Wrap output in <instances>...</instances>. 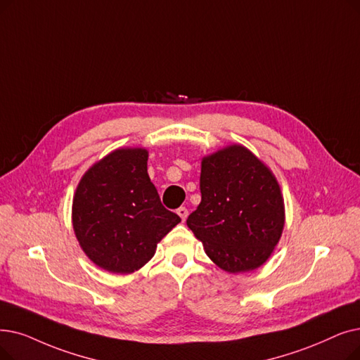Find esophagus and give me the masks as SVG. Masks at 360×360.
<instances>
[{"instance_id": "34e87169", "label": "esophagus", "mask_w": 360, "mask_h": 360, "mask_svg": "<svg viewBox=\"0 0 360 360\" xmlns=\"http://www.w3.org/2000/svg\"><path fill=\"white\" fill-rule=\"evenodd\" d=\"M176 213L179 214V217L182 219V221H185V219L188 217V209H186V207H179V209L176 210Z\"/></svg>"}]
</instances>
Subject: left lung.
<instances>
[{
  "label": "left lung",
  "mask_w": 360,
  "mask_h": 360,
  "mask_svg": "<svg viewBox=\"0 0 360 360\" xmlns=\"http://www.w3.org/2000/svg\"><path fill=\"white\" fill-rule=\"evenodd\" d=\"M201 202L186 225L209 259L228 274L260 268L285 225V206L274 172L241 144L201 159Z\"/></svg>",
  "instance_id": "1"
}]
</instances>
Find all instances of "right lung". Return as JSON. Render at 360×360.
<instances>
[{"label": "right lung", "mask_w": 360, "mask_h": 360, "mask_svg": "<svg viewBox=\"0 0 360 360\" xmlns=\"http://www.w3.org/2000/svg\"><path fill=\"white\" fill-rule=\"evenodd\" d=\"M148 150L120 147L94 163L76 186L72 225L86 257L112 274L151 260L181 217L166 210L147 172Z\"/></svg>", "instance_id": "add662e5"}]
</instances>
